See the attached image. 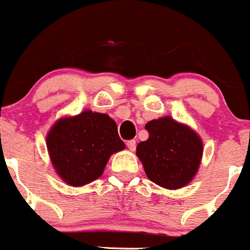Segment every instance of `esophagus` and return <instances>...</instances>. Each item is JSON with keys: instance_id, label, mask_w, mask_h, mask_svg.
<instances>
[{"instance_id": "34e87169", "label": "esophagus", "mask_w": 250, "mask_h": 250, "mask_svg": "<svg viewBox=\"0 0 250 250\" xmlns=\"http://www.w3.org/2000/svg\"><path fill=\"white\" fill-rule=\"evenodd\" d=\"M127 147L129 148V150H130V151H134L135 147H136V142H135V140H130V141H128L127 142Z\"/></svg>"}]
</instances>
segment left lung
I'll return each instance as SVG.
<instances>
[{
	"instance_id": "8db88e82",
	"label": "left lung",
	"mask_w": 250,
	"mask_h": 250,
	"mask_svg": "<svg viewBox=\"0 0 250 250\" xmlns=\"http://www.w3.org/2000/svg\"><path fill=\"white\" fill-rule=\"evenodd\" d=\"M146 129L149 137L137 145L136 155L148 179L170 190L189 185L202 161L200 135L171 116L151 120Z\"/></svg>"
}]
</instances>
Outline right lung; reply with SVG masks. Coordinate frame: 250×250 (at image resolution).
Returning a JSON list of instances; mask_svg holds the SVG:
<instances>
[{"mask_svg": "<svg viewBox=\"0 0 250 250\" xmlns=\"http://www.w3.org/2000/svg\"><path fill=\"white\" fill-rule=\"evenodd\" d=\"M45 142L56 174L71 187L99 179L111 155L125 148L116 122L107 114L90 109L57 120Z\"/></svg>", "mask_w": 250, "mask_h": 250, "instance_id": "1", "label": "right lung"}]
</instances>
